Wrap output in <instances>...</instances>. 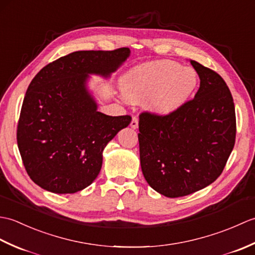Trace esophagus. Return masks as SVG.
Here are the masks:
<instances>
[{"label": "esophagus", "instance_id": "obj_1", "mask_svg": "<svg viewBox=\"0 0 255 255\" xmlns=\"http://www.w3.org/2000/svg\"><path fill=\"white\" fill-rule=\"evenodd\" d=\"M130 127L133 129H137L138 128V118L136 116H133L131 119V123H130Z\"/></svg>", "mask_w": 255, "mask_h": 255}]
</instances>
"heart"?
<instances>
[{
  "label": "heart",
  "mask_w": 255,
  "mask_h": 255,
  "mask_svg": "<svg viewBox=\"0 0 255 255\" xmlns=\"http://www.w3.org/2000/svg\"><path fill=\"white\" fill-rule=\"evenodd\" d=\"M198 77L192 68L160 60L142 64L124 79L123 90L130 101L150 99V108L159 114L178 110L196 90Z\"/></svg>",
  "instance_id": "1"
}]
</instances>
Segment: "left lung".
<instances>
[{"label":"left lung","instance_id":"1","mask_svg":"<svg viewBox=\"0 0 255 255\" xmlns=\"http://www.w3.org/2000/svg\"><path fill=\"white\" fill-rule=\"evenodd\" d=\"M191 63L200 79L194 99L167 115H139L143 176L154 191L171 198L186 196L217 180L236 142L229 88L214 70Z\"/></svg>","mask_w":255,"mask_h":255}]
</instances>
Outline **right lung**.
I'll list each match as a JSON object with an SVG mask.
<instances>
[{"label":"right lung","mask_w":255,"mask_h":255,"mask_svg":"<svg viewBox=\"0 0 255 255\" xmlns=\"http://www.w3.org/2000/svg\"><path fill=\"white\" fill-rule=\"evenodd\" d=\"M129 53V48L75 51L47 64L31 80L16 136L27 174L38 186L73 194L99 175L103 150L131 117L97 112L86 80L89 74L110 77Z\"/></svg>","instance_id":"add662e5"}]
</instances>
